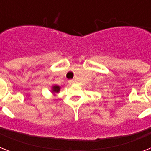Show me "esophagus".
Listing matches in <instances>:
<instances>
[{
	"label": "esophagus",
	"mask_w": 151,
	"mask_h": 151,
	"mask_svg": "<svg viewBox=\"0 0 151 151\" xmlns=\"http://www.w3.org/2000/svg\"><path fill=\"white\" fill-rule=\"evenodd\" d=\"M69 83H70V84H74V83H75V81H74V80H70V81H69Z\"/></svg>",
	"instance_id": "1"
}]
</instances>
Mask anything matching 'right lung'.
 Returning <instances> with one entry per match:
<instances>
[{"instance_id":"obj_1","label":"right lung","mask_w":151,"mask_h":151,"mask_svg":"<svg viewBox=\"0 0 151 151\" xmlns=\"http://www.w3.org/2000/svg\"><path fill=\"white\" fill-rule=\"evenodd\" d=\"M59 91H60V87H59V86H58V85H54V86H52V92H53V93H58V92H59Z\"/></svg>"}]
</instances>
